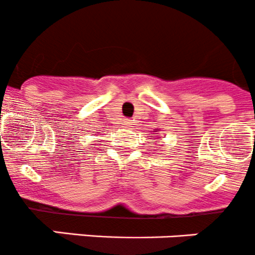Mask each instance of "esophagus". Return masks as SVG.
Masks as SVG:
<instances>
[{
    "mask_svg": "<svg viewBox=\"0 0 255 255\" xmlns=\"http://www.w3.org/2000/svg\"><path fill=\"white\" fill-rule=\"evenodd\" d=\"M125 125L127 126V127H130V125H132V121H130V120H126L125 121Z\"/></svg>",
    "mask_w": 255,
    "mask_h": 255,
    "instance_id": "34e87169",
    "label": "esophagus"
}]
</instances>
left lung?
<instances>
[{
    "label": "left lung",
    "instance_id": "left-lung-1",
    "mask_svg": "<svg viewBox=\"0 0 255 255\" xmlns=\"http://www.w3.org/2000/svg\"><path fill=\"white\" fill-rule=\"evenodd\" d=\"M153 132H156V130H153ZM158 132H159V130H158Z\"/></svg>",
    "mask_w": 255,
    "mask_h": 255
}]
</instances>
